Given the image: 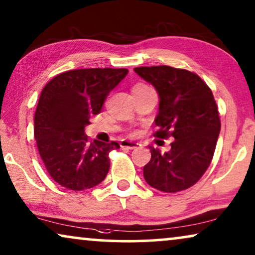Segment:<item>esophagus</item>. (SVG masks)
I'll return each instance as SVG.
<instances>
[{
    "label": "esophagus",
    "mask_w": 255,
    "mask_h": 255,
    "mask_svg": "<svg viewBox=\"0 0 255 255\" xmlns=\"http://www.w3.org/2000/svg\"><path fill=\"white\" fill-rule=\"evenodd\" d=\"M140 144L135 141H131V140H122L121 141V147L123 148H130V149H134L140 147Z\"/></svg>",
    "instance_id": "1"
}]
</instances>
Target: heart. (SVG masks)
Segmentation results:
<instances>
[{
    "label": "heart",
    "instance_id": "b5f03b06",
    "mask_svg": "<svg viewBox=\"0 0 255 255\" xmlns=\"http://www.w3.org/2000/svg\"><path fill=\"white\" fill-rule=\"evenodd\" d=\"M148 89H152V88L151 87H148L147 85H145V83H135L133 88H132V92H144V90H148Z\"/></svg>",
    "mask_w": 255,
    "mask_h": 255
}]
</instances>
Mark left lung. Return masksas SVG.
Here are the masks:
<instances>
[{
	"label": "left lung",
	"mask_w": 255,
	"mask_h": 255,
	"mask_svg": "<svg viewBox=\"0 0 255 255\" xmlns=\"http://www.w3.org/2000/svg\"><path fill=\"white\" fill-rule=\"evenodd\" d=\"M152 83L160 97L155 117L156 138L173 137L170 151L151 147L144 166L149 186L163 193H179L193 187L210 166L217 145L221 120L209 86L196 73L170 66L135 67Z\"/></svg>",
	"instance_id": "left-lung-1"
}]
</instances>
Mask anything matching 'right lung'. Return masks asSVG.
Here are the masks:
<instances>
[{"label": "right lung", "instance_id": "right-lung-1", "mask_svg": "<svg viewBox=\"0 0 255 255\" xmlns=\"http://www.w3.org/2000/svg\"><path fill=\"white\" fill-rule=\"evenodd\" d=\"M127 68H83L60 73L41 90L33 133L47 173L71 190H85L106 179L109 153L120 144L85 134L89 118L100 114L109 93L128 74Z\"/></svg>", "mask_w": 255, "mask_h": 255}]
</instances>
